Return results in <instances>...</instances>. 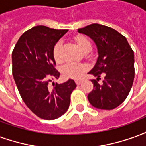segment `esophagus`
Segmentation results:
<instances>
[{
  "instance_id": "obj_1",
  "label": "esophagus",
  "mask_w": 146,
  "mask_h": 146,
  "mask_svg": "<svg viewBox=\"0 0 146 146\" xmlns=\"http://www.w3.org/2000/svg\"><path fill=\"white\" fill-rule=\"evenodd\" d=\"M75 83H76L77 85H80V84L82 83V80H75Z\"/></svg>"
}]
</instances>
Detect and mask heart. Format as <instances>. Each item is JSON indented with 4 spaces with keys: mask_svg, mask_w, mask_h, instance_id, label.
<instances>
[{
    "mask_svg": "<svg viewBox=\"0 0 146 146\" xmlns=\"http://www.w3.org/2000/svg\"><path fill=\"white\" fill-rule=\"evenodd\" d=\"M76 44L78 45L84 52L90 51L92 49V44L88 39L85 36L79 35L75 38ZM62 41H58L54 44L53 48V55L55 60L57 62L61 61L62 58ZM87 70V66L83 63H77V62H68L65 64L62 68V73L63 76L66 78L70 79H80L81 78L83 74L85 73Z\"/></svg>",
    "mask_w": 146,
    "mask_h": 146,
    "instance_id": "1",
    "label": "heart"
}]
</instances>
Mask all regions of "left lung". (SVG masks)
<instances>
[{"instance_id":"left-lung-1","label":"left lung","mask_w":146,"mask_h":146,"mask_svg":"<svg viewBox=\"0 0 146 146\" xmlns=\"http://www.w3.org/2000/svg\"><path fill=\"white\" fill-rule=\"evenodd\" d=\"M94 40L98 49L96 64L88 73L97 76L92 80L95 88L88 95L89 102L97 109L110 110L119 106L131 89L135 78L134 51L125 36L111 27L98 23L78 29ZM105 74L103 84L98 79Z\"/></svg>"}]
</instances>
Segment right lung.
Instances as JSON below:
<instances>
[{
    "mask_svg": "<svg viewBox=\"0 0 146 146\" xmlns=\"http://www.w3.org/2000/svg\"><path fill=\"white\" fill-rule=\"evenodd\" d=\"M67 31L36 26L20 36L12 51V74L19 92L27 107L41 119L62 116L76 87L71 79L62 84L52 83L53 88L48 85L60 76L54 68L53 48Z\"/></svg>",
    "mask_w": 146,
    "mask_h": 146,
    "instance_id": "1",
    "label": "right lung"
}]
</instances>
